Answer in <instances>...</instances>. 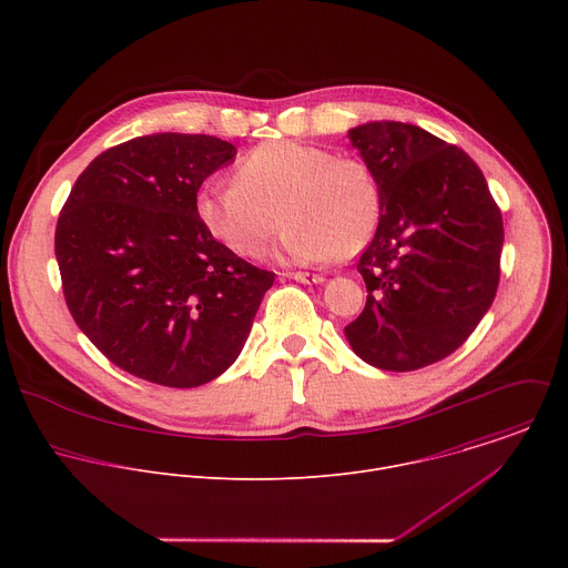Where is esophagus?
<instances>
[{
  "instance_id": "1",
  "label": "esophagus",
  "mask_w": 568,
  "mask_h": 568,
  "mask_svg": "<svg viewBox=\"0 0 568 568\" xmlns=\"http://www.w3.org/2000/svg\"><path fill=\"white\" fill-rule=\"evenodd\" d=\"M294 281H298V283H305V285H310V283H323V276L321 274H312V272H292L290 274Z\"/></svg>"
}]
</instances>
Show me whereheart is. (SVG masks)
Segmentation results:
<instances>
[{
	"label": "heart",
	"instance_id": "obj_1",
	"mask_svg": "<svg viewBox=\"0 0 568 568\" xmlns=\"http://www.w3.org/2000/svg\"><path fill=\"white\" fill-rule=\"evenodd\" d=\"M195 211L217 242L250 258L265 250L283 215V256L312 263L359 254L379 224L382 193L362 159L267 141L240 156L235 182H204Z\"/></svg>",
	"mask_w": 568,
	"mask_h": 568
}]
</instances>
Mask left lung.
Here are the masks:
<instances>
[{
    "label": "left lung",
    "mask_w": 568,
    "mask_h": 568,
    "mask_svg": "<svg viewBox=\"0 0 568 568\" xmlns=\"http://www.w3.org/2000/svg\"><path fill=\"white\" fill-rule=\"evenodd\" d=\"M375 173L382 215L357 272L364 312L344 328L382 371H416L452 355L499 287L504 220L469 154L399 121L348 130Z\"/></svg>",
    "instance_id": "left-lung-1"
}]
</instances>
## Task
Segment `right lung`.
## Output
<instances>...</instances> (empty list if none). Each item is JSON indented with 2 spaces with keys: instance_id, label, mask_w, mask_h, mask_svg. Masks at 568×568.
<instances>
[{
  "instance_id": "right-lung-1",
  "label": "right lung",
  "mask_w": 568,
  "mask_h": 568,
  "mask_svg": "<svg viewBox=\"0 0 568 568\" xmlns=\"http://www.w3.org/2000/svg\"><path fill=\"white\" fill-rule=\"evenodd\" d=\"M235 145L159 132L101 152L75 180L55 226L67 307L125 373L193 388L245 346L276 274L235 256L200 222L202 182Z\"/></svg>"
}]
</instances>
